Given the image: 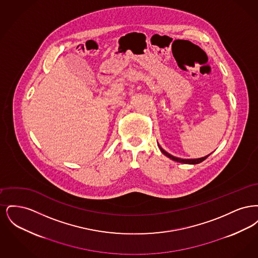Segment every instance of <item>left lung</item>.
I'll use <instances>...</instances> for the list:
<instances>
[{
  "mask_svg": "<svg viewBox=\"0 0 258 258\" xmlns=\"http://www.w3.org/2000/svg\"><path fill=\"white\" fill-rule=\"evenodd\" d=\"M159 148H160L161 153H162L163 155H165L166 157H168L169 159L175 160V161H177V162L185 163V164H197V163H200V162H202L203 160H206V159L208 158L209 156L211 155V154H210L208 156H205V157H203V158H199V159H180V158H176V157L172 156L170 154H168L166 151H164L162 148L160 147V145H159Z\"/></svg>",
  "mask_w": 258,
  "mask_h": 258,
  "instance_id": "1",
  "label": "left lung"
}]
</instances>
